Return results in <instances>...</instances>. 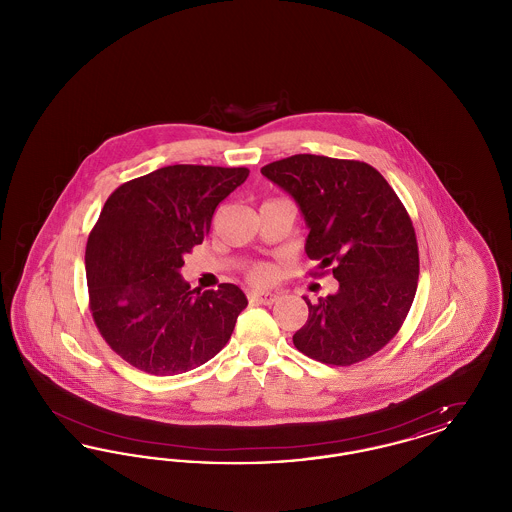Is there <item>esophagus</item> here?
Wrapping results in <instances>:
<instances>
[{"label": "esophagus", "instance_id": "1", "mask_svg": "<svg viewBox=\"0 0 512 512\" xmlns=\"http://www.w3.org/2000/svg\"><path fill=\"white\" fill-rule=\"evenodd\" d=\"M278 295L270 292H251L249 293V303H255V305H272L276 303Z\"/></svg>", "mask_w": 512, "mask_h": 512}]
</instances>
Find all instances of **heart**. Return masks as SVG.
<instances>
[{
    "label": "heart",
    "mask_w": 512,
    "mask_h": 512,
    "mask_svg": "<svg viewBox=\"0 0 512 512\" xmlns=\"http://www.w3.org/2000/svg\"><path fill=\"white\" fill-rule=\"evenodd\" d=\"M249 276H251V280H255V282H267V280L272 278V268L267 267V265H257V267H253L249 270Z\"/></svg>",
    "instance_id": "heart-1"
}]
</instances>
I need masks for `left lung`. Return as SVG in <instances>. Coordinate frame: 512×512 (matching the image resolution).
Segmentation results:
<instances>
[{
    "mask_svg": "<svg viewBox=\"0 0 512 512\" xmlns=\"http://www.w3.org/2000/svg\"><path fill=\"white\" fill-rule=\"evenodd\" d=\"M261 172L295 199L309 228V259L340 282L317 303L303 297L309 318L293 345L324 365L372 357L399 332L416 293L418 244L407 209L361 161L299 153Z\"/></svg>",
    "mask_w": 512,
    "mask_h": 512,
    "instance_id": "obj_1",
    "label": "left lung"
}]
</instances>
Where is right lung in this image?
Returning <instances> with one entry per match:
<instances>
[{
  "label": "right lung",
  "mask_w": 512,
  "mask_h": 512,
  "mask_svg": "<svg viewBox=\"0 0 512 512\" xmlns=\"http://www.w3.org/2000/svg\"><path fill=\"white\" fill-rule=\"evenodd\" d=\"M247 176L245 167L171 165L124 182L105 201L86 244L90 311L128 365L174 376L205 365L230 340L245 293L234 284L190 290L180 268Z\"/></svg>",
  "instance_id": "add662e5"
}]
</instances>
